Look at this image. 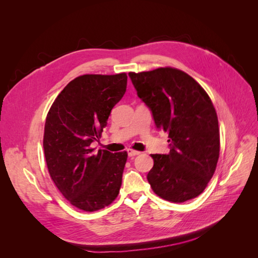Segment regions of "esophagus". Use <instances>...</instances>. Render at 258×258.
Returning a JSON list of instances; mask_svg holds the SVG:
<instances>
[{
    "label": "esophagus",
    "instance_id": "obj_1",
    "mask_svg": "<svg viewBox=\"0 0 258 258\" xmlns=\"http://www.w3.org/2000/svg\"><path fill=\"white\" fill-rule=\"evenodd\" d=\"M127 154H128L129 157H135V156L140 154V152L135 151V150H130V148H129V150H127Z\"/></svg>",
    "mask_w": 258,
    "mask_h": 258
}]
</instances>
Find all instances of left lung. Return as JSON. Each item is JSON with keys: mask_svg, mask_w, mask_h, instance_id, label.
Wrapping results in <instances>:
<instances>
[{"mask_svg": "<svg viewBox=\"0 0 258 258\" xmlns=\"http://www.w3.org/2000/svg\"><path fill=\"white\" fill-rule=\"evenodd\" d=\"M138 97L150 107L157 129L168 134L170 153L153 154L147 181L171 202L196 198L212 178L220 156V129L208 93L174 68L130 72Z\"/></svg>", "mask_w": 258, "mask_h": 258, "instance_id": "left-lung-1", "label": "left lung"}]
</instances>
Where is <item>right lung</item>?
Listing matches in <instances>:
<instances>
[{
	"instance_id": "1",
	"label": "right lung",
	"mask_w": 258,
	"mask_h": 258,
	"mask_svg": "<svg viewBox=\"0 0 258 258\" xmlns=\"http://www.w3.org/2000/svg\"><path fill=\"white\" fill-rule=\"evenodd\" d=\"M127 74H86L70 82L46 117L44 154L54 185L72 206L93 212L118 196L127 152H95L112 108L127 88Z\"/></svg>"
}]
</instances>
